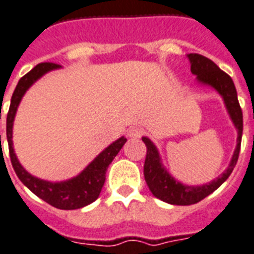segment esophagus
Returning a JSON list of instances; mask_svg holds the SVG:
<instances>
[{"label":"esophagus","mask_w":254,"mask_h":254,"mask_svg":"<svg viewBox=\"0 0 254 254\" xmlns=\"http://www.w3.org/2000/svg\"><path fill=\"white\" fill-rule=\"evenodd\" d=\"M127 134H129V137L130 138H139L143 135V129L139 127H129Z\"/></svg>","instance_id":"esophagus-1"}]
</instances>
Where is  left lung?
<instances>
[{
    "label": "left lung",
    "instance_id": "8db88e82",
    "mask_svg": "<svg viewBox=\"0 0 254 254\" xmlns=\"http://www.w3.org/2000/svg\"><path fill=\"white\" fill-rule=\"evenodd\" d=\"M188 57L190 60L191 73L197 75L198 80L213 86L216 91L223 96L231 119L238 129V146H236L230 166L223 175H220L218 179L209 184L202 185V187H189V185H183L167 174L160 164L159 154H158L155 146L152 145V142L148 138H142V141L145 142L146 147H147L143 175H145L148 189L151 190V193L156 198L171 203V205L181 206L193 205V203L202 201L227 180L238 163L241 135H243V111L239 104L238 92H236V87H235L232 78L227 73H224L223 70H220L216 64H214L211 60L205 56L198 55V53H190V55H188Z\"/></svg>",
    "mask_w": 254,
    "mask_h": 254
}]
</instances>
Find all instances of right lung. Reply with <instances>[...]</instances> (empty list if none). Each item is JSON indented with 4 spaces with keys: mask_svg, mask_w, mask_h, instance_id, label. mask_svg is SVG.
Returning <instances> with one entry per match:
<instances>
[{
    "mask_svg": "<svg viewBox=\"0 0 254 254\" xmlns=\"http://www.w3.org/2000/svg\"><path fill=\"white\" fill-rule=\"evenodd\" d=\"M57 67H60V65L57 64L41 63L20 78L15 90H14L13 96H11V103H10L7 117H6V137H7V143H9L10 160H11L13 168L16 176L19 177V180L34 194H36L39 198H41L53 207L61 210H74L90 205L91 202L98 198L102 191L103 185H104V181H106L107 168L113 160V158L119 154L124 143L127 142V138L121 137L120 139L113 142L112 145L108 146L98 158H95L94 162L82 174L71 180L63 181V183H49V181L40 180V179L31 176L27 171L23 170V167L20 166L15 154H14L13 141H11L13 121L16 108H18V104L27 88L30 87L35 80L39 79L43 74L49 70L57 69Z\"/></svg>",
    "mask_w": 254,
    "mask_h": 254,
    "instance_id": "obj_1",
    "label": "right lung"
}]
</instances>
